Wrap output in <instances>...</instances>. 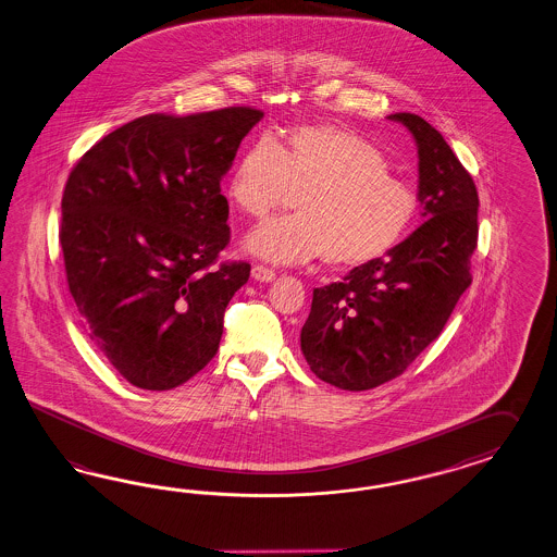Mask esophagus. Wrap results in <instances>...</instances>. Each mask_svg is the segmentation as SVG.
<instances>
[{
    "instance_id": "1",
    "label": "esophagus",
    "mask_w": 557,
    "mask_h": 557,
    "mask_svg": "<svg viewBox=\"0 0 557 557\" xmlns=\"http://www.w3.org/2000/svg\"><path fill=\"white\" fill-rule=\"evenodd\" d=\"M252 278L260 281V283H271L276 278V272L269 269V267H262V264H255L252 267Z\"/></svg>"
}]
</instances>
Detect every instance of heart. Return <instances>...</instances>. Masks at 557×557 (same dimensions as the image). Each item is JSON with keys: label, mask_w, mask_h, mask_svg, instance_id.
Listing matches in <instances>:
<instances>
[{"label": "heart", "mask_w": 557, "mask_h": 557, "mask_svg": "<svg viewBox=\"0 0 557 557\" xmlns=\"http://www.w3.org/2000/svg\"><path fill=\"white\" fill-rule=\"evenodd\" d=\"M255 220L299 196L293 218L271 220L246 238L257 257L290 264L323 257L356 269L389 255L418 214L413 187L389 173L384 153L349 128L329 123L288 128L246 147L226 186Z\"/></svg>", "instance_id": "b5f03b06"}]
</instances>
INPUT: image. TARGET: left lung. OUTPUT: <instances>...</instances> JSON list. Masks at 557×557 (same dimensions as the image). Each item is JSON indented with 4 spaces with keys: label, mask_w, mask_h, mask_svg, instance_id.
<instances>
[{
    "label": "left lung",
    "mask_w": 557,
    "mask_h": 557,
    "mask_svg": "<svg viewBox=\"0 0 557 557\" xmlns=\"http://www.w3.org/2000/svg\"><path fill=\"white\" fill-rule=\"evenodd\" d=\"M418 145L424 224L389 255L313 290L300 349L314 375L361 392L401 375L434 342L471 286L479 194L443 135L413 113L389 114Z\"/></svg>",
    "instance_id": "left-lung-1"
}]
</instances>
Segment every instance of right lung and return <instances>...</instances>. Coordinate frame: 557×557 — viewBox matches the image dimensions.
<instances>
[{
  "label": "right lung",
  "mask_w": 557,
  "mask_h": 557,
  "mask_svg": "<svg viewBox=\"0 0 557 557\" xmlns=\"http://www.w3.org/2000/svg\"><path fill=\"white\" fill-rule=\"evenodd\" d=\"M264 116L228 107L153 113L114 128L72 168L60 246L88 339L128 384L172 389L215 356L248 262H220V182Z\"/></svg>",
  "instance_id": "right-lung-1"
}]
</instances>
